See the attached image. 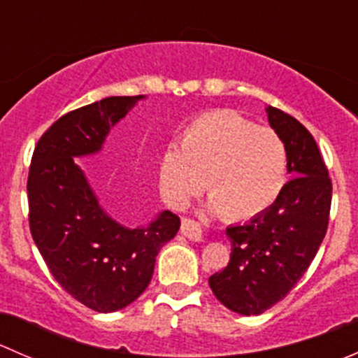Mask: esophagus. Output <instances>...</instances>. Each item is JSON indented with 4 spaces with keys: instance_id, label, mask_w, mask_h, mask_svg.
Listing matches in <instances>:
<instances>
[{
    "instance_id": "1",
    "label": "esophagus",
    "mask_w": 358,
    "mask_h": 358,
    "mask_svg": "<svg viewBox=\"0 0 358 358\" xmlns=\"http://www.w3.org/2000/svg\"><path fill=\"white\" fill-rule=\"evenodd\" d=\"M182 234L187 237V239L194 241V243H199L202 241V230L201 227L197 225L196 222H192V220H182Z\"/></svg>"
}]
</instances>
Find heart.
I'll list each match as a JSON object with an SVG mask.
<instances>
[{"mask_svg":"<svg viewBox=\"0 0 358 358\" xmlns=\"http://www.w3.org/2000/svg\"><path fill=\"white\" fill-rule=\"evenodd\" d=\"M208 208L229 220L265 213L282 194L287 152L273 129L232 110H213L190 122L180 149L168 145L157 161V183L173 208H183L204 187Z\"/></svg>","mask_w":358,"mask_h":358,"instance_id":"obj_1","label":"heart"}]
</instances>
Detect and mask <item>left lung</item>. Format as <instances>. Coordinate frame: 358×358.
<instances>
[{
	"label": "left lung",
	"instance_id": "obj_1",
	"mask_svg": "<svg viewBox=\"0 0 358 358\" xmlns=\"http://www.w3.org/2000/svg\"><path fill=\"white\" fill-rule=\"evenodd\" d=\"M265 110L286 145L292 180L265 213L227 227L230 262L209 277L216 299L248 317L275 305L301 279L327 232L333 196L329 173L308 129L275 107Z\"/></svg>",
	"mask_w": 358,
	"mask_h": 358
}]
</instances>
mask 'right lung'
<instances>
[{"label": "right lung", "mask_w": 358, "mask_h": 358, "mask_svg": "<svg viewBox=\"0 0 358 358\" xmlns=\"http://www.w3.org/2000/svg\"><path fill=\"white\" fill-rule=\"evenodd\" d=\"M145 96H107L53 122L32 154L27 180L32 239L57 282L100 313L117 312L149 286L161 248L180 218L161 211L149 225L115 222L76 159L102 150L110 128Z\"/></svg>", "instance_id": "obj_1"}]
</instances>
